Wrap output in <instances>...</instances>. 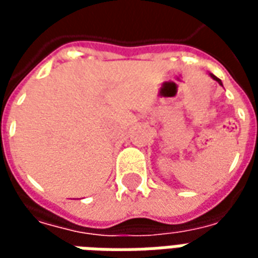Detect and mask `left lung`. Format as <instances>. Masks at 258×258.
<instances>
[{
	"mask_svg": "<svg viewBox=\"0 0 258 258\" xmlns=\"http://www.w3.org/2000/svg\"><path fill=\"white\" fill-rule=\"evenodd\" d=\"M210 76H211V79H213V80H216V81H217V83H218V84H220V85H222L221 80L218 79V77H216V76H214V74H210Z\"/></svg>",
	"mask_w": 258,
	"mask_h": 258,
	"instance_id": "1",
	"label": "left lung"
}]
</instances>
